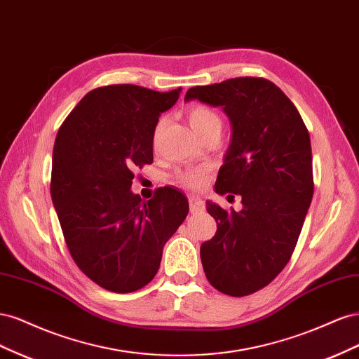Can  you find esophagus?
<instances>
[{
    "instance_id": "34e87169",
    "label": "esophagus",
    "mask_w": 359,
    "mask_h": 359,
    "mask_svg": "<svg viewBox=\"0 0 359 359\" xmlns=\"http://www.w3.org/2000/svg\"><path fill=\"white\" fill-rule=\"evenodd\" d=\"M189 205H190V211L191 212H199L205 210V203L201 198L198 196H190L189 198Z\"/></svg>"
}]
</instances>
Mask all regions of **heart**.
Segmentation results:
<instances>
[{"instance_id":"obj_1","label":"heart","mask_w":359,"mask_h":359,"mask_svg":"<svg viewBox=\"0 0 359 359\" xmlns=\"http://www.w3.org/2000/svg\"><path fill=\"white\" fill-rule=\"evenodd\" d=\"M189 123L191 128L194 130V133L203 136L206 133L211 132H219L222 130V118L211 107L205 106V104H193L189 112H187ZM163 127H165V119H160V121L156 124L154 128V135H153V144L157 147ZM210 172L211 169L208 166H201V168H191L186 169L178 173V181L184 186L191 187V189H199L206 182V180L210 178Z\"/></svg>"}]
</instances>
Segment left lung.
<instances>
[{
    "instance_id": "8db88e82",
    "label": "left lung",
    "mask_w": 359,
    "mask_h": 359,
    "mask_svg": "<svg viewBox=\"0 0 359 359\" xmlns=\"http://www.w3.org/2000/svg\"><path fill=\"white\" fill-rule=\"evenodd\" d=\"M184 100L220 106L232 126L215 191L240 194L243 210L206 202L217 232L201 245V259L217 290L245 297L269 285L295 250L314 190L309 130L287 95L264 78L193 86Z\"/></svg>"
}]
</instances>
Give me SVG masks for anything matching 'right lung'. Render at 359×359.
Instances as JSON below:
<instances>
[{
	"label": "right lung",
	"mask_w": 359,
	"mask_h": 359,
	"mask_svg": "<svg viewBox=\"0 0 359 359\" xmlns=\"http://www.w3.org/2000/svg\"><path fill=\"white\" fill-rule=\"evenodd\" d=\"M180 93L100 86L76 104L57 135L50 196L64 240L82 273L106 290L148 285L163 247L189 214L177 189H160L148 202L130 190L133 170L153 163L158 116Z\"/></svg>",
	"instance_id": "add662e5"
}]
</instances>
